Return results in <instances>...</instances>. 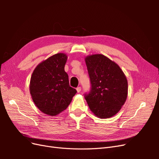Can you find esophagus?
Segmentation results:
<instances>
[{"mask_svg":"<svg viewBox=\"0 0 159 159\" xmlns=\"http://www.w3.org/2000/svg\"><path fill=\"white\" fill-rule=\"evenodd\" d=\"M76 90H77V91H78V93H80V91H81V87H78L76 88Z\"/></svg>","mask_w":159,"mask_h":159,"instance_id":"obj_1","label":"esophagus"}]
</instances>
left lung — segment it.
<instances>
[{"instance_id":"8db88e82","label":"left lung","mask_w":159,"mask_h":159,"mask_svg":"<svg viewBox=\"0 0 159 159\" xmlns=\"http://www.w3.org/2000/svg\"><path fill=\"white\" fill-rule=\"evenodd\" d=\"M91 89L85 93L90 110L96 116L105 119L117 114L125 102L128 83L120 67L102 54L85 57Z\"/></svg>"}]
</instances>
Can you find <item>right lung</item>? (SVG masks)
Wrapping results in <instances>:
<instances>
[{"label": "right lung", "mask_w": 159, "mask_h": 159, "mask_svg": "<svg viewBox=\"0 0 159 159\" xmlns=\"http://www.w3.org/2000/svg\"><path fill=\"white\" fill-rule=\"evenodd\" d=\"M67 56L59 53L41 62L34 70L30 91L34 103L42 112L55 116L64 111L77 93L69 84L64 70Z\"/></svg>", "instance_id": "obj_1"}]
</instances>
